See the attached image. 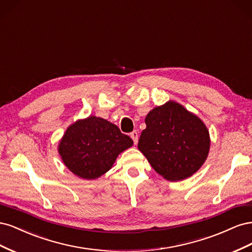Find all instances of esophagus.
I'll return each instance as SVG.
<instances>
[{"label":"esophagus","instance_id":"1","mask_svg":"<svg viewBox=\"0 0 252 252\" xmlns=\"http://www.w3.org/2000/svg\"><path fill=\"white\" fill-rule=\"evenodd\" d=\"M130 136H131V139L133 140L134 144H138V140H139V133H138V131H136V130L132 131L130 133Z\"/></svg>","mask_w":252,"mask_h":252}]
</instances>
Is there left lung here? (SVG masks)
<instances>
[{
    "mask_svg": "<svg viewBox=\"0 0 252 252\" xmlns=\"http://www.w3.org/2000/svg\"><path fill=\"white\" fill-rule=\"evenodd\" d=\"M145 123L138 148L158 174L177 182L201 168L208 156L210 138L199 117L169 101L152 109Z\"/></svg>",
    "mask_w": 252,
    "mask_h": 252,
    "instance_id": "8db88e82",
    "label": "left lung"
}]
</instances>
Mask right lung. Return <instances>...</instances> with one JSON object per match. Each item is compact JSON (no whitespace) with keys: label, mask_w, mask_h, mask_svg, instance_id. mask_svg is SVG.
<instances>
[{"label":"right lung","mask_w":252,"mask_h":252,"mask_svg":"<svg viewBox=\"0 0 252 252\" xmlns=\"http://www.w3.org/2000/svg\"><path fill=\"white\" fill-rule=\"evenodd\" d=\"M132 144L117 125L91 116L67 128L59 144V154L72 173L94 180L107 172L121 152Z\"/></svg>","instance_id":"1"}]
</instances>
